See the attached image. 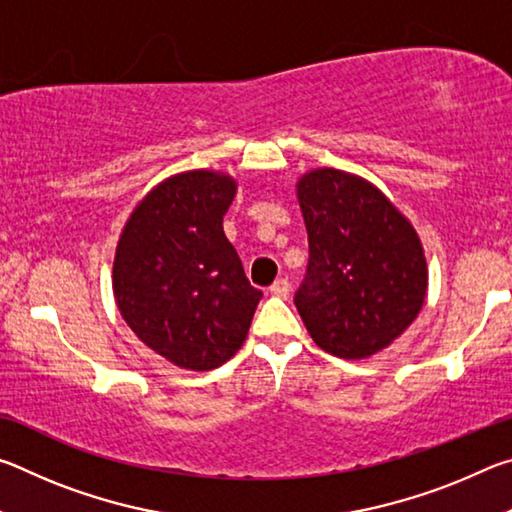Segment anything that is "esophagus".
<instances>
[{"label":"esophagus","instance_id":"obj_1","mask_svg":"<svg viewBox=\"0 0 512 512\" xmlns=\"http://www.w3.org/2000/svg\"><path fill=\"white\" fill-rule=\"evenodd\" d=\"M289 291H291V284H289L287 277H280V280H275L271 284V293H273V296H277V298H287Z\"/></svg>","mask_w":512,"mask_h":512}]
</instances>
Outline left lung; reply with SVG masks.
I'll use <instances>...</instances> for the list:
<instances>
[{
	"label": "left lung",
	"instance_id": "1",
	"mask_svg": "<svg viewBox=\"0 0 512 512\" xmlns=\"http://www.w3.org/2000/svg\"><path fill=\"white\" fill-rule=\"evenodd\" d=\"M309 262L293 296L318 348L341 359L384 350L427 296V262L411 223L368 180L339 169L300 178Z\"/></svg>",
	"mask_w": 512,
	"mask_h": 512
}]
</instances>
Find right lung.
<instances>
[{
	"label": "right lung",
	"instance_id": "add662e5",
	"mask_svg": "<svg viewBox=\"0 0 512 512\" xmlns=\"http://www.w3.org/2000/svg\"><path fill=\"white\" fill-rule=\"evenodd\" d=\"M235 189L223 173H178L135 207L119 239L112 289L121 316L180 368L235 357L262 298L223 232Z\"/></svg>",
	"mask_w": 512,
	"mask_h": 512
}]
</instances>
